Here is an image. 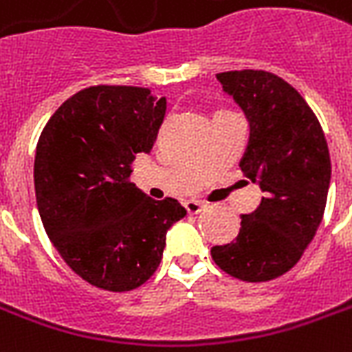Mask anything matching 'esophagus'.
<instances>
[{"label": "esophagus", "mask_w": 352, "mask_h": 352, "mask_svg": "<svg viewBox=\"0 0 352 352\" xmlns=\"http://www.w3.org/2000/svg\"><path fill=\"white\" fill-rule=\"evenodd\" d=\"M184 206H186L188 214H199V212L205 208V205H203L201 201H194V199L186 201V203H184Z\"/></svg>", "instance_id": "34e87169"}]
</instances>
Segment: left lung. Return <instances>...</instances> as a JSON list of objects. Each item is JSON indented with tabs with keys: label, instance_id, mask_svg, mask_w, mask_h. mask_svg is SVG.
<instances>
[{
	"label": "left lung",
	"instance_id": "8db88e82",
	"mask_svg": "<svg viewBox=\"0 0 352 352\" xmlns=\"http://www.w3.org/2000/svg\"><path fill=\"white\" fill-rule=\"evenodd\" d=\"M216 79L248 118L240 168L264 195L256 210L240 216L236 240L212 248V258L240 280H272L297 264L323 219L329 146L301 94L277 75L241 69Z\"/></svg>",
	"mask_w": 352,
	"mask_h": 352
}]
</instances>
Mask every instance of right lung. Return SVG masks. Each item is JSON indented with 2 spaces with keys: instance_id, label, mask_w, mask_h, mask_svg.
Instances as JSON below:
<instances>
[{
  "instance_id": "add662e5",
  "label": "right lung",
  "mask_w": 352,
  "mask_h": 352,
  "mask_svg": "<svg viewBox=\"0 0 352 352\" xmlns=\"http://www.w3.org/2000/svg\"><path fill=\"white\" fill-rule=\"evenodd\" d=\"M166 98L138 87H92L64 101L34 153V194L44 229L79 277L129 292L157 272L166 234L186 216L177 199L155 201L131 164L149 155Z\"/></svg>"
}]
</instances>
